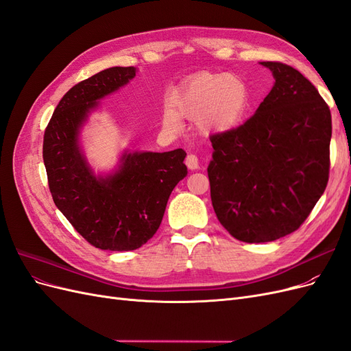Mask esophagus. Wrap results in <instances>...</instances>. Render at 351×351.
<instances>
[{"label": "esophagus", "instance_id": "obj_1", "mask_svg": "<svg viewBox=\"0 0 351 351\" xmlns=\"http://www.w3.org/2000/svg\"><path fill=\"white\" fill-rule=\"evenodd\" d=\"M186 165L189 169H197L199 168V159L195 154H189L186 158Z\"/></svg>", "mask_w": 351, "mask_h": 351}]
</instances>
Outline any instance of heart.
Instances as JSON below:
<instances>
[{
    "instance_id": "b5f03b06",
    "label": "heart",
    "mask_w": 351,
    "mask_h": 351,
    "mask_svg": "<svg viewBox=\"0 0 351 351\" xmlns=\"http://www.w3.org/2000/svg\"><path fill=\"white\" fill-rule=\"evenodd\" d=\"M250 104L247 86L227 73H202L190 79L173 97V107L165 105L164 129L180 132L183 117L197 119L204 133L228 132L243 120Z\"/></svg>"
}]
</instances>
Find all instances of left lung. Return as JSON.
Instances as JSON below:
<instances>
[{
    "label": "left lung",
    "mask_w": 351,
    "mask_h": 351,
    "mask_svg": "<svg viewBox=\"0 0 351 351\" xmlns=\"http://www.w3.org/2000/svg\"><path fill=\"white\" fill-rule=\"evenodd\" d=\"M275 79L250 119L210 136L212 206L221 226L246 243L281 239L299 228L329 177L331 111L300 71L275 61Z\"/></svg>",
    "instance_id": "left-lung-1"
}]
</instances>
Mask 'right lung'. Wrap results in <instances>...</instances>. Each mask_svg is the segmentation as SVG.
<instances>
[{"instance_id": "right-lung-1", "label": "right lung", "mask_w": 351, "mask_h": 351, "mask_svg": "<svg viewBox=\"0 0 351 351\" xmlns=\"http://www.w3.org/2000/svg\"><path fill=\"white\" fill-rule=\"evenodd\" d=\"M136 76L134 67H111L73 86L45 129L44 164L56 206L92 246L139 249L161 226L173 189L187 176L186 152L124 151L115 171L97 176L79 136L99 101Z\"/></svg>"}]
</instances>
